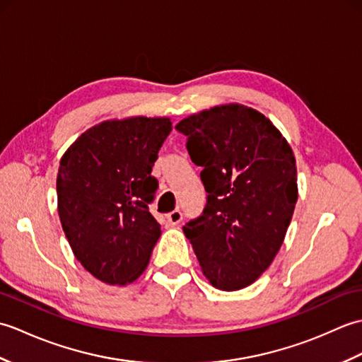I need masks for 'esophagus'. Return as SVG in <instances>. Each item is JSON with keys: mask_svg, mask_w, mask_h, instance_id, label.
Here are the masks:
<instances>
[{"mask_svg": "<svg viewBox=\"0 0 362 362\" xmlns=\"http://www.w3.org/2000/svg\"><path fill=\"white\" fill-rule=\"evenodd\" d=\"M166 219H168V222L171 226H177V224H180V221H182V211L180 210H174V211H171V213H168L166 214Z\"/></svg>", "mask_w": 362, "mask_h": 362, "instance_id": "34e87169", "label": "esophagus"}]
</instances>
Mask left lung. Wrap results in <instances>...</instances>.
<instances>
[{
  "label": "left lung",
  "mask_w": 362,
  "mask_h": 362,
  "mask_svg": "<svg viewBox=\"0 0 362 362\" xmlns=\"http://www.w3.org/2000/svg\"><path fill=\"white\" fill-rule=\"evenodd\" d=\"M193 163L202 166V214L183 227L214 288L255 281L280 250L297 202L291 146L264 115L240 104L182 119Z\"/></svg>",
  "instance_id": "left-lung-1"
}]
</instances>
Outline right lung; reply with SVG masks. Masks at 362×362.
<instances>
[{"instance_id":"1","label":"right lung","mask_w":362,"mask_h":362,"mask_svg":"<svg viewBox=\"0 0 362 362\" xmlns=\"http://www.w3.org/2000/svg\"><path fill=\"white\" fill-rule=\"evenodd\" d=\"M171 132L168 118L105 121L60 160L57 202L73 253L98 280L134 281L161 235L149 213L158 180L152 166Z\"/></svg>"}]
</instances>
